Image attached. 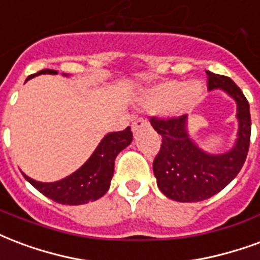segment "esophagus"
<instances>
[{
  "instance_id": "34e87169",
  "label": "esophagus",
  "mask_w": 260,
  "mask_h": 260,
  "mask_svg": "<svg viewBox=\"0 0 260 260\" xmlns=\"http://www.w3.org/2000/svg\"><path fill=\"white\" fill-rule=\"evenodd\" d=\"M145 126H149V121L143 120V118H138V120L132 124V131L134 132H138L142 128H145Z\"/></svg>"
}]
</instances>
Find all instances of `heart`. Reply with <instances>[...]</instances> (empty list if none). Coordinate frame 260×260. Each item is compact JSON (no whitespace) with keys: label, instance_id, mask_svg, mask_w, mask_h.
I'll list each match as a JSON object with an SVG mask.
<instances>
[{"label":"heart","instance_id":"obj_1","mask_svg":"<svg viewBox=\"0 0 260 260\" xmlns=\"http://www.w3.org/2000/svg\"><path fill=\"white\" fill-rule=\"evenodd\" d=\"M200 81H165L146 89L140 96V105L147 110L162 109L165 114L180 115L190 110L203 96Z\"/></svg>","mask_w":260,"mask_h":260}]
</instances>
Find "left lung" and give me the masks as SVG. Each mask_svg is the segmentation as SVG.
Instances as JSON below:
<instances>
[{"mask_svg":"<svg viewBox=\"0 0 260 260\" xmlns=\"http://www.w3.org/2000/svg\"><path fill=\"white\" fill-rule=\"evenodd\" d=\"M208 91L220 89L237 105V139L228 151L208 153L190 136L187 115L178 118H151L162 145L153 162L158 189L168 199L179 203H197L212 197L228 186L243 168L249 149L251 114L249 103L229 77L207 70Z\"/></svg>","mask_w":260,"mask_h":260,"instance_id":"left-lung-1","label":"left lung"}]
</instances>
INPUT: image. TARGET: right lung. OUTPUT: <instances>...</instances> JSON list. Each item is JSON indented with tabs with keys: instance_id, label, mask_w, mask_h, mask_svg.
<instances>
[{
	"instance_id": "obj_1",
	"label": "right lung",
	"mask_w": 260,
	"mask_h": 260,
	"mask_svg": "<svg viewBox=\"0 0 260 260\" xmlns=\"http://www.w3.org/2000/svg\"><path fill=\"white\" fill-rule=\"evenodd\" d=\"M41 74H57L56 70H41L32 74V78ZM66 76L67 74H63ZM134 139L131 128L120 132H110L101 140L95 151L76 172L56 182H38L26 174L23 176L48 199L63 205H81L96 201L103 197L110 189V182L114 174L115 157L128 147Z\"/></svg>"
}]
</instances>
